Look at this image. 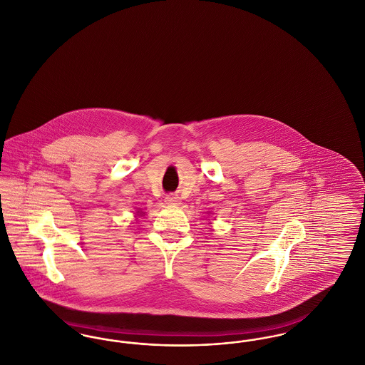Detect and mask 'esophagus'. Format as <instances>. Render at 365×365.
<instances>
[{
  "label": "esophagus",
  "instance_id": "34e87169",
  "mask_svg": "<svg viewBox=\"0 0 365 365\" xmlns=\"http://www.w3.org/2000/svg\"><path fill=\"white\" fill-rule=\"evenodd\" d=\"M165 202L170 205H178V204H180V198L176 194H168L165 197Z\"/></svg>",
  "mask_w": 365,
  "mask_h": 365
}]
</instances>
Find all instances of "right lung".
Masks as SVG:
<instances>
[{
    "label": "right lung",
    "instance_id": "obj_1",
    "mask_svg": "<svg viewBox=\"0 0 365 365\" xmlns=\"http://www.w3.org/2000/svg\"><path fill=\"white\" fill-rule=\"evenodd\" d=\"M137 215H138V216H142V215H143V213H142V212H137Z\"/></svg>",
    "mask_w": 365,
    "mask_h": 365
}]
</instances>
